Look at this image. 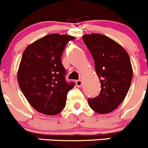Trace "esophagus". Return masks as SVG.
Returning a JSON list of instances; mask_svg holds the SVG:
<instances>
[{
    "label": "esophagus",
    "mask_w": 148,
    "mask_h": 148,
    "mask_svg": "<svg viewBox=\"0 0 148 148\" xmlns=\"http://www.w3.org/2000/svg\"><path fill=\"white\" fill-rule=\"evenodd\" d=\"M76 85L78 87H81L82 86V80H77L76 81Z\"/></svg>",
    "instance_id": "obj_1"
}]
</instances>
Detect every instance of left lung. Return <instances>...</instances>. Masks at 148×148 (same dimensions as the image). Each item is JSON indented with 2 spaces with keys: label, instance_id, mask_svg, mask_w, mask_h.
<instances>
[{
  "label": "left lung",
  "instance_id": "left-lung-1",
  "mask_svg": "<svg viewBox=\"0 0 148 148\" xmlns=\"http://www.w3.org/2000/svg\"><path fill=\"white\" fill-rule=\"evenodd\" d=\"M84 42L94 60L101 86L99 96L88 99L90 108L100 114L116 110L128 92L133 79L130 57L121 45L101 34H86Z\"/></svg>",
  "mask_w": 148,
  "mask_h": 148
}]
</instances>
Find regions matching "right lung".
<instances>
[{"instance_id":"add662e5","label":"right lung","mask_w":148,"mask_h":148,"mask_svg":"<svg viewBox=\"0 0 148 148\" xmlns=\"http://www.w3.org/2000/svg\"><path fill=\"white\" fill-rule=\"evenodd\" d=\"M74 39L68 35L50 34L29 45L23 52L18 70V82L32 108L53 116L66 105V94L74 83H66L62 54L66 43Z\"/></svg>"}]
</instances>
